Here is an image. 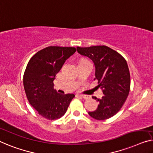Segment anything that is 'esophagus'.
Instances as JSON below:
<instances>
[{"label": "esophagus", "instance_id": "esophagus-1", "mask_svg": "<svg viewBox=\"0 0 153 153\" xmlns=\"http://www.w3.org/2000/svg\"><path fill=\"white\" fill-rule=\"evenodd\" d=\"M77 95H78V96H79L80 97H82V98H84V99H86L88 97L87 95H82V94H80V95L77 94Z\"/></svg>", "mask_w": 153, "mask_h": 153}]
</instances>
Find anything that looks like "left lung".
Returning <instances> with one entry per match:
<instances>
[{"label": "left lung", "mask_w": 153, "mask_h": 153, "mask_svg": "<svg viewBox=\"0 0 153 153\" xmlns=\"http://www.w3.org/2000/svg\"><path fill=\"white\" fill-rule=\"evenodd\" d=\"M77 51L93 61L95 78L104 94L102 99L93 97L99 105L88 115L97 120L113 117L122 108L129 93L131 78L126 61L115 50L104 45L77 47Z\"/></svg>", "instance_id": "1"}]
</instances>
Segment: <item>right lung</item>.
<instances>
[{"label":"right lung","mask_w":153,"mask_h":153,"mask_svg":"<svg viewBox=\"0 0 153 153\" xmlns=\"http://www.w3.org/2000/svg\"><path fill=\"white\" fill-rule=\"evenodd\" d=\"M76 51L74 47H48L29 61L23 77L25 91L31 105L46 119L62 117L75 96L73 93H58L53 88V80L65 61Z\"/></svg>","instance_id":"add662e5"}]
</instances>
